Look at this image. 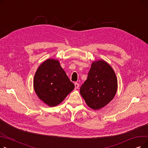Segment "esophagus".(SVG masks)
I'll list each match as a JSON object with an SVG mask.
<instances>
[{"instance_id":"34e87169","label":"esophagus","mask_w":148,"mask_h":148,"mask_svg":"<svg viewBox=\"0 0 148 148\" xmlns=\"http://www.w3.org/2000/svg\"><path fill=\"white\" fill-rule=\"evenodd\" d=\"M74 85H75V89L79 88V84L78 83H74Z\"/></svg>"}]
</instances>
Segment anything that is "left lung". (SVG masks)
Returning a JSON list of instances; mask_svg holds the SVG:
<instances>
[{"label": "left lung", "mask_w": 148, "mask_h": 148, "mask_svg": "<svg viewBox=\"0 0 148 148\" xmlns=\"http://www.w3.org/2000/svg\"><path fill=\"white\" fill-rule=\"evenodd\" d=\"M118 89V80L112 66L104 60L92 62L88 79L80 92L86 104L97 110L114 98Z\"/></svg>", "instance_id": "8db88e82"}]
</instances>
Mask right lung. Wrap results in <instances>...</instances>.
I'll return each instance as SVG.
<instances>
[{
    "mask_svg": "<svg viewBox=\"0 0 148 148\" xmlns=\"http://www.w3.org/2000/svg\"><path fill=\"white\" fill-rule=\"evenodd\" d=\"M58 60L48 59L40 65L34 79V88L38 97L49 107L61 103L74 89Z\"/></svg>",
    "mask_w": 148,
    "mask_h": 148,
    "instance_id": "obj_1",
    "label": "right lung"
}]
</instances>
